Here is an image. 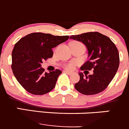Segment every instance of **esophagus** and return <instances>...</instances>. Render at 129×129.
<instances>
[{"label":"esophagus","mask_w":129,"mask_h":129,"mask_svg":"<svg viewBox=\"0 0 129 129\" xmlns=\"http://www.w3.org/2000/svg\"><path fill=\"white\" fill-rule=\"evenodd\" d=\"M64 72H66V73L68 74H72V72H69V71H64Z\"/></svg>","instance_id":"1"}]
</instances>
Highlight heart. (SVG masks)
I'll list each match as a JSON object with an SVG mask.
<instances>
[{"mask_svg":"<svg viewBox=\"0 0 129 129\" xmlns=\"http://www.w3.org/2000/svg\"><path fill=\"white\" fill-rule=\"evenodd\" d=\"M77 43H79V42H77ZM74 67V64L73 63H69V64L67 65V66H66V69H68V70H71Z\"/></svg>","mask_w":129,"mask_h":129,"instance_id":"obj_1","label":"heart"}]
</instances>
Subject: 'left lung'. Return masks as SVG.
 I'll list each match as a JSON object with an SVG mask.
<instances>
[{
    "label": "left lung",
    "instance_id": "obj_1",
    "mask_svg": "<svg viewBox=\"0 0 129 129\" xmlns=\"http://www.w3.org/2000/svg\"><path fill=\"white\" fill-rule=\"evenodd\" d=\"M70 39L79 41L86 45L89 60L81 67V71L93 70L88 75L80 72V80L75 88L85 95H92L104 91L115 76L119 67V53L115 45L107 36L98 32H87L72 35Z\"/></svg>",
    "mask_w": 129,
    "mask_h": 129
}]
</instances>
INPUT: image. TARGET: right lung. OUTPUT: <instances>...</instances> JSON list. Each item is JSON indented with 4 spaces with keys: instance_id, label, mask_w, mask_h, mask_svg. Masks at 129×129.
Masks as SVG:
<instances>
[{
    "instance_id": "obj_1",
    "label": "right lung",
    "mask_w": 129,
    "mask_h": 129,
    "mask_svg": "<svg viewBox=\"0 0 129 129\" xmlns=\"http://www.w3.org/2000/svg\"><path fill=\"white\" fill-rule=\"evenodd\" d=\"M69 36H53L33 33L22 37L15 44L12 52V72L26 91L42 95L55 87L62 71L58 69L45 72L41 63L53 56L52 48L69 39Z\"/></svg>"
}]
</instances>
